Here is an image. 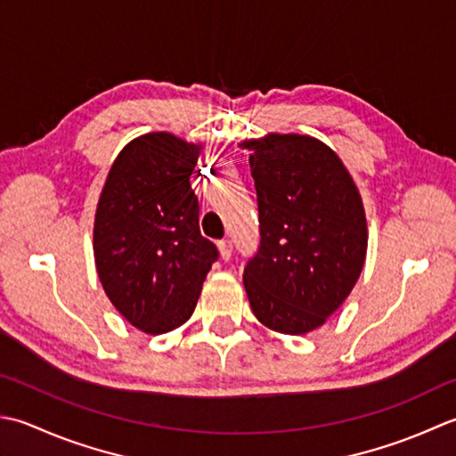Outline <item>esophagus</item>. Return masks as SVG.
Returning <instances> with one entry per match:
<instances>
[{"instance_id": "1", "label": "esophagus", "mask_w": 456, "mask_h": 456, "mask_svg": "<svg viewBox=\"0 0 456 456\" xmlns=\"http://www.w3.org/2000/svg\"><path fill=\"white\" fill-rule=\"evenodd\" d=\"M218 249L222 259H230L232 257V241L230 240H220L218 241Z\"/></svg>"}]
</instances>
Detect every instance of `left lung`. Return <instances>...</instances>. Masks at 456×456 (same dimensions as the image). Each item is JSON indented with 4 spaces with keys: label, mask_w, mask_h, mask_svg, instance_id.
I'll return each mask as SVG.
<instances>
[{
    "label": "left lung",
    "mask_w": 456,
    "mask_h": 456,
    "mask_svg": "<svg viewBox=\"0 0 456 456\" xmlns=\"http://www.w3.org/2000/svg\"><path fill=\"white\" fill-rule=\"evenodd\" d=\"M259 249L244 269L257 321L283 334L324 324L356 285L368 228L360 192L340 157L311 135L249 139Z\"/></svg>",
    "instance_id": "obj_1"
}]
</instances>
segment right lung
<instances>
[{
  "label": "right lung",
  "mask_w": 456,
  "mask_h": 456,
  "mask_svg": "<svg viewBox=\"0 0 456 456\" xmlns=\"http://www.w3.org/2000/svg\"><path fill=\"white\" fill-rule=\"evenodd\" d=\"M200 145L167 132L129 142L108 173L94 220L100 283L147 334L191 319L218 249L199 228L191 175Z\"/></svg>",
  "instance_id": "1"
}]
</instances>
